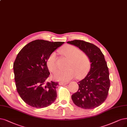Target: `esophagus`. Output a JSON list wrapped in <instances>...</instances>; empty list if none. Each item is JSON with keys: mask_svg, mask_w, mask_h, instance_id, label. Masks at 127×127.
I'll return each mask as SVG.
<instances>
[{"mask_svg": "<svg viewBox=\"0 0 127 127\" xmlns=\"http://www.w3.org/2000/svg\"><path fill=\"white\" fill-rule=\"evenodd\" d=\"M68 83H65V82H60L59 83L60 85H66Z\"/></svg>", "mask_w": 127, "mask_h": 127, "instance_id": "34e87169", "label": "esophagus"}]
</instances>
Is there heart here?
Wrapping results in <instances>:
<instances>
[{
  "label": "heart",
  "mask_w": 127,
  "mask_h": 127,
  "mask_svg": "<svg viewBox=\"0 0 127 127\" xmlns=\"http://www.w3.org/2000/svg\"><path fill=\"white\" fill-rule=\"evenodd\" d=\"M61 54L69 59L66 69L59 70L54 75L55 79L59 81L66 82L71 80L76 75L77 78H81L86 73L90 65L88 56L81 52L77 47L66 45L60 51ZM46 65L49 69L54 72L58 68L57 58L55 52L50 54L46 60Z\"/></svg>",
  "instance_id": "obj_1"
}]
</instances>
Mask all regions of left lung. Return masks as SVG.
<instances>
[{"instance_id": "left-lung-1", "label": "left lung", "mask_w": 127, "mask_h": 127, "mask_svg": "<svg viewBox=\"0 0 127 127\" xmlns=\"http://www.w3.org/2000/svg\"><path fill=\"white\" fill-rule=\"evenodd\" d=\"M67 43L77 46L90 59V71L78 83L77 92L72 95L73 102L85 109L95 108L104 102L108 95L110 85L109 73L104 54L97 46L83 40H75Z\"/></svg>"}]
</instances>
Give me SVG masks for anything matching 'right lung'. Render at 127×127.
Segmentation results:
<instances>
[{"instance_id": "add662e5", "label": "right lung", "mask_w": 127, "mask_h": 127, "mask_svg": "<svg viewBox=\"0 0 127 127\" xmlns=\"http://www.w3.org/2000/svg\"><path fill=\"white\" fill-rule=\"evenodd\" d=\"M64 42L33 41L18 54L13 63L17 91L27 104L42 108L54 101L57 97L58 82L46 83L50 75L46 60L51 53Z\"/></svg>"}]
</instances>
